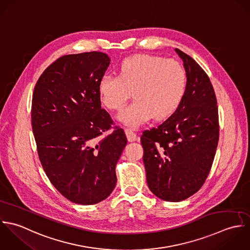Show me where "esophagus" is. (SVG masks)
Masks as SVG:
<instances>
[{
  "instance_id": "obj_1",
  "label": "esophagus",
  "mask_w": 250,
  "mask_h": 250,
  "mask_svg": "<svg viewBox=\"0 0 250 250\" xmlns=\"http://www.w3.org/2000/svg\"><path fill=\"white\" fill-rule=\"evenodd\" d=\"M125 135H126V137H127L128 142H134V141L136 140L137 135H136V133L133 132L131 129L126 128V129H125Z\"/></svg>"
}]
</instances>
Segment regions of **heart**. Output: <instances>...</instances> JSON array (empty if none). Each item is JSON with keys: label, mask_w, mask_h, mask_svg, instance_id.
I'll use <instances>...</instances> for the list:
<instances>
[{"label": "heart", "mask_w": 250, "mask_h": 250, "mask_svg": "<svg viewBox=\"0 0 250 250\" xmlns=\"http://www.w3.org/2000/svg\"><path fill=\"white\" fill-rule=\"evenodd\" d=\"M120 74L105 73L99 84L101 100L111 110H120L132 96L135 100L119 114L130 127L171 116L184 99L187 74L176 60L139 54L125 59Z\"/></svg>", "instance_id": "1"}]
</instances>
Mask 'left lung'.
Masks as SVG:
<instances>
[{"instance_id": "8db88e82", "label": "left lung", "mask_w": 250, "mask_h": 250, "mask_svg": "<svg viewBox=\"0 0 250 250\" xmlns=\"http://www.w3.org/2000/svg\"><path fill=\"white\" fill-rule=\"evenodd\" d=\"M187 88L178 109L141 136L150 191L160 199L180 202L196 193L213 162L219 137L216 98L208 76L188 54Z\"/></svg>"}]
</instances>
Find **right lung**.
<instances>
[{"instance_id":"add662e5","label":"right lung","mask_w":250,"mask_h":250,"mask_svg":"<svg viewBox=\"0 0 250 250\" xmlns=\"http://www.w3.org/2000/svg\"><path fill=\"white\" fill-rule=\"evenodd\" d=\"M110 61L97 51L62 56L43 71L33 94L40 160L57 190L76 204L94 205L112 193L127 143L123 128L107 133L113 121L101 108L99 84Z\"/></svg>"}]
</instances>
